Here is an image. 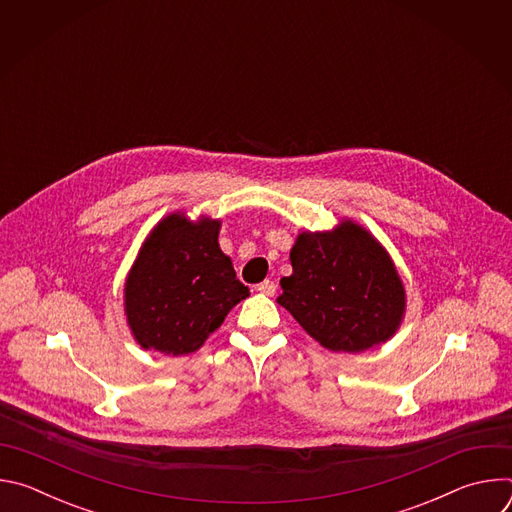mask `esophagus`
I'll return each instance as SVG.
<instances>
[{"label": "esophagus", "instance_id": "34e87169", "mask_svg": "<svg viewBox=\"0 0 512 512\" xmlns=\"http://www.w3.org/2000/svg\"><path fill=\"white\" fill-rule=\"evenodd\" d=\"M255 289L259 291V294H265V296H273L277 287H275V283H273L271 279H265V281L257 283V285H255Z\"/></svg>", "mask_w": 512, "mask_h": 512}]
</instances>
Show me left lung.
Segmentation results:
<instances>
[{
    "instance_id": "8db88e82",
    "label": "left lung",
    "mask_w": 512,
    "mask_h": 512,
    "mask_svg": "<svg viewBox=\"0 0 512 512\" xmlns=\"http://www.w3.org/2000/svg\"><path fill=\"white\" fill-rule=\"evenodd\" d=\"M294 273L277 302L330 350L362 352L387 342L403 316L405 291L383 247L360 227L302 233L289 253Z\"/></svg>"
}]
</instances>
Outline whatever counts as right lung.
<instances>
[{
  "label": "right lung",
  "mask_w": 512,
  "mask_h": 512,
  "mask_svg": "<svg viewBox=\"0 0 512 512\" xmlns=\"http://www.w3.org/2000/svg\"><path fill=\"white\" fill-rule=\"evenodd\" d=\"M218 227L210 218L192 225L172 214L145 241L125 283L127 320L145 350H198L249 296L218 247Z\"/></svg>",
  "instance_id": "right-lung-1"
}]
</instances>
